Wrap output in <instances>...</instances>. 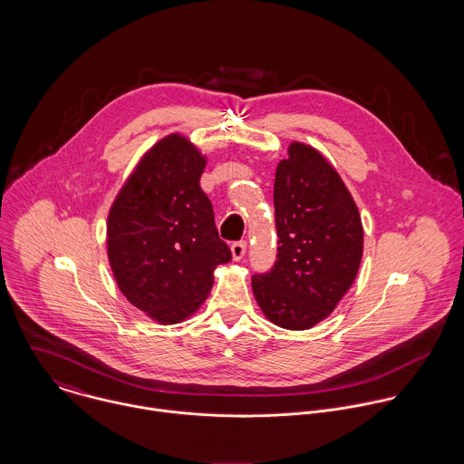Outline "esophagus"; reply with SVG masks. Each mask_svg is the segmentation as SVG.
<instances>
[{
	"label": "esophagus",
	"mask_w": 464,
	"mask_h": 464,
	"mask_svg": "<svg viewBox=\"0 0 464 464\" xmlns=\"http://www.w3.org/2000/svg\"><path fill=\"white\" fill-rule=\"evenodd\" d=\"M230 250H232V257H234L236 261L243 259L245 254H246V241H234L232 246H230Z\"/></svg>",
	"instance_id": "34e87169"
}]
</instances>
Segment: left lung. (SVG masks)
Wrapping results in <instances>:
<instances>
[{
    "instance_id": "obj_1",
    "label": "left lung",
    "mask_w": 464,
    "mask_h": 464,
    "mask_svg": "<svg viewBox=\"0 0 464 464\" xmlns=\"http://www.w3.org/2000/svg\"><path fill=\"white\" fill-rule=\"evenodd\" d=\"M275 173L276 261L252 276L266 318L305 331L327 318L355 280L362 257L357 205L314 148L291 142Z\"/></svg>"
}]
</instances>
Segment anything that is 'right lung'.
I'll return each mask as SVG.
<instances>
[{
  "label": "right lung",
  "instance_id": "1",
  "mask_svg": "<svg viewBox=\"0 0 464 464\" xmlns=\"http://www.w3.org/2000/svg\"><path fill=\"white\" fill-rule=\"evenodd\" d=\"M205 157L182 135L159 140L118 195L107 250L121 293L159 324L191 316L232 252L219 239L212 203L199 188Z\"/></svg>",
  "mask_w": 464,
  "mask_h": 464
}]
</instances>
